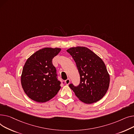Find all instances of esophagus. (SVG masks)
<instances>
[{
    "mask_svg": "<svg viewBox=\"0 0 134 134\" xmlns=\"http://www.w3.org/2000/svg\"><path fill=\"white\" fill-rule=\"evenodd\" d=\"M70 80L69 78H68V79H67L65 81V84H66V85H68V84L70 83Z\"/></svg>",
    "mask_w": 134,
    "mask_h": 134,
    "instance_id": "34e87169",
    "label": "esophagus"
}]
</instances>
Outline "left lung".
<instances>
[{
	"instance_id": "8db88e82",
	"label": "left lung",
	"mask_w": 134,
	"mask_h": 134,
	"mask_svg": "<svg viewBox=\"0 0 134 134\" xmlns=\"http://www.w3.org/2000/svg\"><path fill=\"white\" fill-rule=\"evenodd\" d=\"M66 51L75 60L80 76L79 85L75 86L71 83L69 87L85 103L99 100L105 95L110 83V76L103 61L85 47L71 48Z\"/></svg>"
}]
</instances>
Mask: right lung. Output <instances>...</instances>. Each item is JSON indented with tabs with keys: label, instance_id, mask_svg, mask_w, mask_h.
I'll use <instances>...</instances> for the list:
<instances>
[{
	"label": "right lung",
	"instance_id": "add662e5",
	"mask_svg": "<svg viewBox=\"0 0 134 134\" xmlns=\"http://www.w3.org/2000/svg\"><path fill=\"white\" fill-rule=\"evenodd\" d=\"M60 50L59 48H45L27 59L23 69L21 83L31 99L43 103L54 97L60 90L61 82L58 80L52 59Z\"/></svg>",
	"mask_w": 134,
	"mask_h": 134
}]
</instances>
